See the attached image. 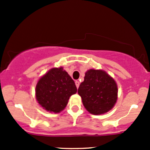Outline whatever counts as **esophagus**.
Returning <instances> with one entry per match:
<instances>
[{
  "label": "esophagus",
  "mask_w": 150,
  "mask_h": 150,
  "mask_svg": "<svg viewBox=\"0 0 150 150\" xmlns=\"http://www.w3.org/2000/svg\"><path fill=\"white\" fill-rule=\"evenodd\" d=\"M75 83V85H76L77 88H78V87H79V86H80V82L78 81H76Z\"/></svg>",
  "instance_id": "obj_1"
}]
</instances>
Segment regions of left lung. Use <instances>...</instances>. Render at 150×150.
<instances>
[{
  "label": "left lung",
  "instance_id": "8db88e82",
  "mask_svg": "<svg viewBox=\"0 0 150 150\" xmlns=\"http://www.w3.org/2000/svg\"><path fill=\"white\" fill-rule=\"evenodd\" d=\"M78 93L85 108L93 115L110 111L116 103L117 87L112 78L103 70L89 69L85 74Z\"/></svg>",
  "mask_w": 150,
  "mask_h": 150
}]
</instances>
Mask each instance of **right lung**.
I'll use <instances>...</instances> for the list:
<instances>
[{"label":"right lung","instance_id":"add662e5","mask_svg":"<svg viewBox=\"0 0 150 150\" xmlns=\"http://www.w3.org/2000/svg\"><path fill=\"white\" fill-rule=\"evenodd\" d=\"M77 92L75 82L62 67L53 68L43 75L35 88L36 99L43 109L58 113Z\"/></svg>","mask_w":150,"mask_h":150}]
</instances>
